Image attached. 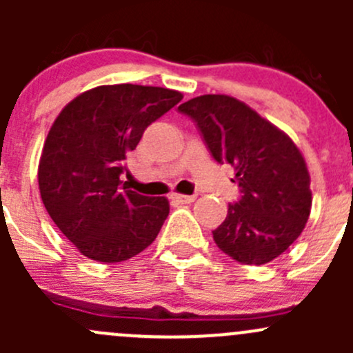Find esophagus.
Instances as JSON below:
<instances>
[{
    "label": "esophagus",
    "instance_id": "esophagus-1",
    "mask_svg": "<svg viewBox=\"0 0 353 353\" xmlns=\"http://www.w3.org/2000/svg\"><path fill=\"white\" fill-rule=\"evenodd\" d=\"M172 199L174 201L181 203V205H184V203H193L196 196H194V194H172Z\"/></svg>",
    "mask_w": 353,
    "mask_h": 353
}]
</instances>
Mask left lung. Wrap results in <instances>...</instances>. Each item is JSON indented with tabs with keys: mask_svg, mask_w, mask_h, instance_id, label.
I'll return each instance as SVG.
<instances>
[{
	"mask_svg": "<svg viewBox=\"0 0 353 353\" xmlns=\"http://www.w3.org/2000/svg\"><path fill=\"white\" fill-rule=\"evenodd\" d=\"M219 163L236 169L241 199L229 205L213 241L244 265H265L301 236L311 213L307 165L297 145L244 102L199 95L179 105Z\"/></svg>",
	"mask_w": 353,
	"mask_h": 353,
	"instance_id": "8db88e82",
	"label": "left lung"
}]
</instances>
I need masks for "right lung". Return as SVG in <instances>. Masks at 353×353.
Returning a JSON list of instances; mask_svg holds the SVG:
<instances>
[{"instance_id": "1", "label": "right lung", "mask_w": 353, "mask_h": 353, "mask_svg": "<svg viewBox=\"0 0 353 353\" xmlns=\"http://www.w3.org/2000/svg\"><path fill=\"white\" fill-rule=\"evenodd\" d=\"M181 99L162 87L101 85L56 117L39 162V190L52 222L83 256L126 261L155 241L169 201L128 190L119 177L143 131Z\"/></svg>"}]
</instances>
